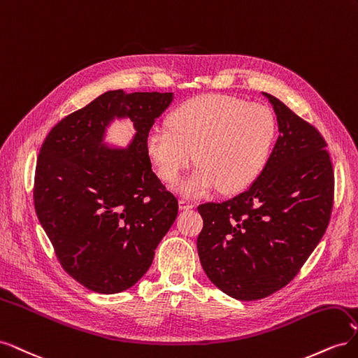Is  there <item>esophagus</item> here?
Returning a JSON list of instances; mask_svg holds the SVG:
<instances>
[{"label": "esophagus", "mask_w": 358, "mask_h": 358, "mask_svg": "<svg viewBox=\"0 0 358 358\" xmlns=\"http://www.w3.org/2000/svg\"><path fill=\"white\" fill-rule=\"evenodd\" d=\"M192 208H194V204H192L191 201L183 200V199L179 200V209H180V210H189V209H192Z\"/></svg>", "instance_id": "esophagus-1"}]
</instances>
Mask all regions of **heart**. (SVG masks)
I'll return each mask as SVG.
<instances>
[{
	"instance_id": "heart-1",
	"label": "heart",
	"mask_w": 358,
	"mask_h": 358,
	"mask_svg": "<svg viewBox=\"0 0 358 358\" xmlns=\"http://www.w3.org/2000/svg\"><path fill=\"white\" fill-rule=\"evenodd\" d=\"M276 137V116L267 106L206 94L179 104L169 116V128L150 129L146 152L169 183L182 178L196 154L199 169L178 191L197 199L216 187L236 192L252 185L267 166Z\"/></svg>"
}]
</instances>
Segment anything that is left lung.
Wrapping results in <instances>:
<instances>
[{"label":"left lung","mask_w":358,"mask_h":358,"mask_svg":"<svg viewBox=\"0 0 358 358\" xmlns=\"http://www.w3.org/2000/svg\"><path fill=\"white\" fill-rule=\"evenodd\" d=\"M263 95L279 131L266 169L239 196L199 206L201 267L237 300L264 299L285 287L322 239L333 206L327 143L276 96Z\"/></svg>","instance_id":"8db88e82"}]
</instances>
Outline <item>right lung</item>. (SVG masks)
<instances>
[{
	"mask_svg": "<svg viewBox=\"0 0 358 358\" xmlns=\"http://www.w3.org/2000/svg\"><path fill=\"white\" fill-rule=\"evenodd\" d=\"M173 92L106 91L64 117L43 143L34 182L37 218L64 270L100 294L137 284L178 216V200L152 170L146 137ZM115 120L136 133L106 142Z\"/></svg>",
	"mask_w": 358,
	"mask_h": 358,
	"instance_id": "right-lung-1",
	"label": "right lung"
}]
</instances>
